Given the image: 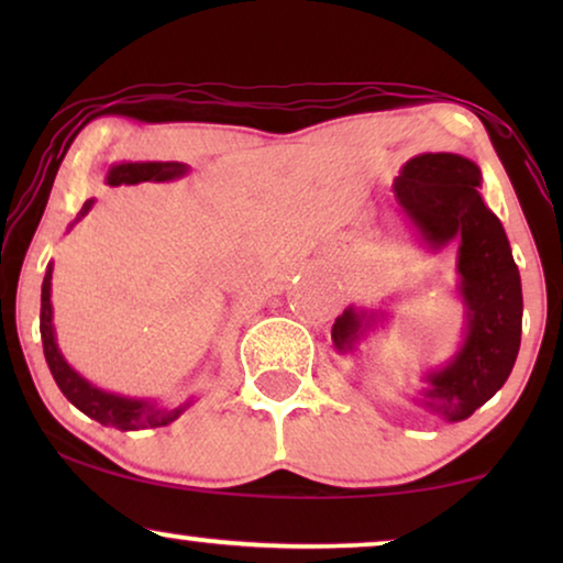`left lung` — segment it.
Wrapping results in <instances>:
<instances>
[{"label":"left lung","mask_w":563,"mask_h":563,"mask_svg":"<svg viewBox=\"0 0 563 563\" xmlns=\"http://www.w3.org/2000/svg\"><path fill=\"white\" fill-rule=\"evenodd\" d=\"M482 172L459 153H420L391 184L395 205L420 245L441 253L459 245L456 295L464 305L461 345L443 366L422 372L412 405L461 422L497 395L520 351L522 287L503 222L479 195ZM391 318L389 310L345 307L333 322V345L356 356L358 343Z\"/></svg>","instance_id":"8db88e82"}]
</instances>
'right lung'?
Instances as JSON below:
<instances>
[{"label":"right lung","mask_w":563,"mask_h":563,"mask_svg":"<svg viewBox=\"0 0 563 563\" xmlns=\"http://www.w3.org/2000/svg\"><path fill=\"white\" fill-rule=\"evenodd\" d=\"M189 172L187 164L179 161H125V164H112L107 168L104 184L110 187H120V184H141V181H174L181 179ZM95 207V199H87L81 207L79 222ZM71 222V228H74ZM51 279H53V264L45 268L43 291H41V338H43V353L48 361V368L56 379L58 389L64 391V397L74 407L87 415V418L102 422L107 428L118 430H145V428H161L172 426L184 410H189V405L195 399H187L179 407L161 405L156 399H135V397H122L114 391H104L91 384L89 379L76 372L60 353L56 343V328H53V305H51Z\"/></svg>","instance_id":"obj_1"}]
</instances>
